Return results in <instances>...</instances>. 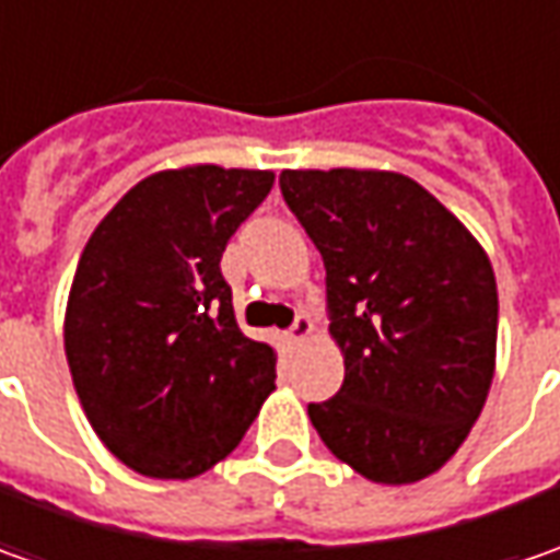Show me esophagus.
<instances>
[{
    "label": "esophagus",
    "mask_w": 560,
    "mask_h": 560,
    "mask_svg": "<svg viewBox=\"0 0 560 560\" xmlns=\"http://www.w3.org/2000/svg\"><path fill=\"white\" fill-rule=\"evenodd\" d=\"M312 320H308V317H305V314H299V317H295V324H292L290 327V342L292 346H302V342H308V336H312Z\"/></svg>",
    "instance_id": "obj_1"
}]
</instances>
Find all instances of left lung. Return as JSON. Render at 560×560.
<instances>
[{
	"mask_svg": "<svg viewBox=\"0 0 560 560\" xmlns=\"http://www.w3.org/2000/svg\"><path fill=\"white\" fill-rule=\"evenodd\" d=\"M280 189L327 268L330 336L346 376L308 405L317 436L386 486L436 474L483 411L499 290L483 246L393 171H283Z\"/></svg>",
	"mask_w": 560,
	"mask_h": 560,
	"instance_id": "8db88e82",
	"label": "left lung"
}]
</instances>
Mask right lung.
<instances>
[{"instance_id":"right-lung-1","label":"right lung","mask_w":560,"mask_h":560,"mask_svg":"<svg viewBox=\"0 0 560 560\" xmlns=\"http://www.w3.org/2000/svg\"><path fill=\"white\" fill-rule=\"evenodd\" d=\"M270 186V171H159L98 221L77 261L65 312L77 398L142 477L211 470L273 393L277 352L240 330L221 273L230 236Z\"/></svg>"}]
</instances>
